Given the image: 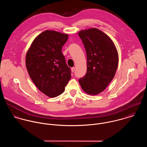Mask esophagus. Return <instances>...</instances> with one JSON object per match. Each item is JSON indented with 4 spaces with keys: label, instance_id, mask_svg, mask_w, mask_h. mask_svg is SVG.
I'll list each match as a JSON object with an SVG mask.
<instances>
[{
    "label": "esophagus",
    "instance_id": "34e87169",
    "mask_svg": "<svg viewBox=\"0 0 147 147\" xmlns=\"http://www.w3.org/2000/svg\"><path fill=\"white\" fill-rule=\"evenodd\" d=\"M71 69V71H72V72H74L75 71V67H72Z\"/></svg>",
    "mask_w": 147,
    "mask_h": 147
}]
</instances>
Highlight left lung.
Listing matches in <instances>:
<instances>
[{"label":"left lung","mask_w":147,"mask_h":147,"mask_svg":"<svg viewBox=\"0 0 147 147\" xmlns=\"http://www.w3.org/2000/svg\"><path fill=\"white\" fill-rule=\"evenodd\" d=\"M87 55V72L79 82L88 94L98 95L106 89L113 79L119 63V54L112 39L96 28L81 30Z\"/></svg>","instance_id":"1"}]
</instances>
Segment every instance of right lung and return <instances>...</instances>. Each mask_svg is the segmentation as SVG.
<instances>
[{"instance_id":"obj_1","label":"right lung","mask_w":147,"mask_h":147,"mask_svg":"<svg viewBox=\"0 0 147 147\" xmlns=\"http://www.w3.org/2000/svg\"><path fill=\"white\" fill-rule=\"evenodd\" d=\"M68 35L45 30L32 41L26 55V66L31 80L41 92L50 98L65 91L71 75L62 48Z\"/></svg>"}]
</instances>
